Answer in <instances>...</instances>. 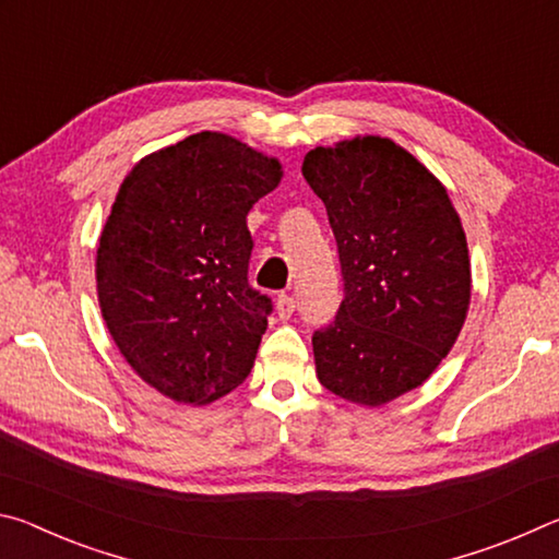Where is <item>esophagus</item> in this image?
<instances>
[{
    "label": "esophagus",
    "mask_w": 559,
    "mask_h": 559,
    "mask_svg": "<svg viewBox=\"0 0 559 559\" xmlns=\"http://www.w3.org/2000/svg\"><path fill=\"white\" fill-rule=\"evenodd\" d=\"M276 310H278V318L281 320H288L293 316V310H296V300H293L290 296H278Z\"/></svg>",
    "instance_id": "1"
}]
</instances>
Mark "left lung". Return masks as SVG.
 Segmentation results:
<instances>
[{
    "label": "left lung",
    "instance_id": "obj_1",
    "mask_svg": "<svg viewBox=\"0 0 559 559\" xmlns=\"http://www.w3.org/2000/svg\"><path fill=\"white\" fill-rule=\"evenodd\" d=\"M302 177L333 226L345 300L313 335L320 384L359 406L416 390L456 343L471 259L447 187L402 145L355 135L313 147Z\"/></svg>",
    "mask_w": 559,
    "mask_h": 559
}]
</instances>
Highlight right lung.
I'll return each mask as SVG.
<instances>
[{
	"instance_id": "obj_1",
	"label": "right lung",
	"mask_w": 559,
	"mask_h": 559,
	"mask_svg": "<svg viewBox=\"0 0 559 559\" xmlns=\"http://www.w3.org/2000/svg\"><path fill=\"white\" fill-rule=\"evenodd\" d=\"M281 179L278 157L214 130L122 179L98 241V306L126 362L167 400L212 404L249 377L271 300L246 281V214Z\"/></svg>"
}]
</instances>
